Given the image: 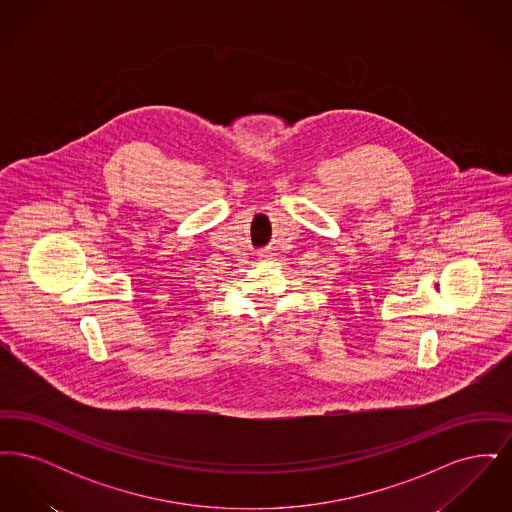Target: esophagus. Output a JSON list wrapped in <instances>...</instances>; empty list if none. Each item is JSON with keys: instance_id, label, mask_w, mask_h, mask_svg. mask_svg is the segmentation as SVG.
Instances as JSON below:
<instances>
[{"instance_id": "1", "label": "esophagus", "mask_w": 512, "mask_h": 512, "mask_svg": "<svg viewBox=\"0 0 512 512\" xmlns=\"http://www.w3.org/2000/svg\"><path fill=\"white\" fill-rule=\"evenodd\" d=\"M259 257H261V259H272V251L261 249V251H259Z\"/></svg>"}]
</instances>
